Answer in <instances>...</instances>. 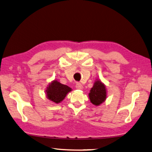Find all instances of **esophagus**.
Here are the masks:
<instances>
[{"label":"esophagus","mask_w":152,"mask_h":152,"mask_svg":"<svg viewBox=\"0 0 152 152\" xmlns=\"http://www.w3.org/2000/svg\"><path fill=\"white\" fill-rule=\"evenodd\" d=\"M76 88L78 89V90H81L83 88H84V87H83V86L80 84V83H77L76 85Z\"/></svg>","instance_id":"1"}]
</instances>
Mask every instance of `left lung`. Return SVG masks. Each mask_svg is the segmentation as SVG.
<instances>
[{
	"label": "left lung",
	"mask_w": 152,
	"mask_h": 152,
	"mask_svg": "<svg viewBox=\"0 0 152 152\" xmlns=\"http://www.w3.org/2000/svg\"><path fill=\"white\" fill-rule=\"evenodd\" d=\"M91 103L96 106H99L107 99V89L105 85L101 81L96 80L93 87L91 88L88 94Z\"/></svg>",
	"instance_id": "left-lung-1"
}]
</instances>
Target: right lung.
Wrapping results in <instances>:
<instances>
[{"mask_svg": "<svg viewBox=\"0 0 152 152\" xmlns=\"http://www.w3.org/2000/svg\"><path fill=\"white\" fill-rule=\"evenodd\" d=\"M72 88L68 86L62 84L57 80H53L47 86L45 94L47 99L55 103L62 102L66 95L72 91Z\"/></svg>", "mask_w": 152, "mask_h": 152, "instance_id": "obj_1", "label": "right lung"}]
</instances>
